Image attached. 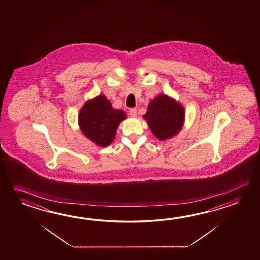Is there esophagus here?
Segmentation results:
<instances>
[{
	"label": "esophagus",
	"instance_id": "34e87169",
	"mask_svg": "<svg viewBox=\"0 0 260 260\" xmlns=\"http://www.w3.org/2000/svg\"><path fill=\"white\" fill-rule=\"evenodd\" d=\"M129 115H130L131 117H133V118L137 117V115H138V111H137V109H131V110L129 111Z\"/></svg>",
	"mask_w": 260,
	"mask_h": 260
}]
</instances>
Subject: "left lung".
<instances>
[{"mask_svg":"<svg viewBox=\"0 0 260 260\" xmlns=\"http://www.w3.org/2000/svg\"><path fill=\"white\" fill-rule=\"evenodd\" d=\"M151 132L159 140H166L181 130L185 119V111L181 104L165 94L151 100L144 115Z\"/></svg>","mask_w":260,"mask_h":260,"instance_id":"8db88e82","label":"left lung"}]
</instances>
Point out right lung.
<instances>
[{
    "label": "right lung",
    "instance_id": "add662e5",
    "mask_svg": "<svg viewBox=\"0 0 260 260\" xmlns=\"http://www.w3.org/2000/svg\"><path fill=\"white\" fill-rule=\"evenodd\" d=\"M126 118L122 110L113 109L104 94L87 100L79 113V125L83 135L100 147L114 140L120 122Z\"/></svg>",
    "mask_w": 260,
    "mask_h": 260
}]
</instances>
